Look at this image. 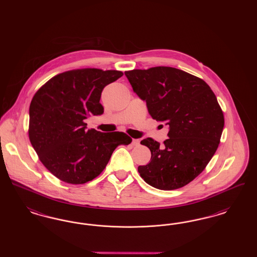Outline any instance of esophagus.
I'll use <instances>...</instances> for the list:
<instances>
[{"instance_id":"obj_1","label":"esophagus","mask_w":257,"mask_h":257,"mask_svg":"<svg viewBox=\"0 0 257 257\" xmlns=\"http://www.w3.org/2000/svg\"><path fill=\"white\" fill-rule=\"evenodd\" d=\"M132 146L139 147V146H140V141H139V140H133V141H132Z\"/></svg>"}]
</instances>
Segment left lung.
<instances>
[{
    "instance_id": "obj_1",
    "label": "left lung",
    "mask_w": 257,
    "mask_h": 257,
    "mask_svg": "<svg viewBox=\"0 0 257 257\" xmlns=\"http://www.w3.org/2000/svg\"><path fill=\"white\" fill-rule=\"evenodd\" d=\"M124 73L152 118L170 128L162 146L151 138L141 142L151 151V161L138 168L141 177L159 190L182 188L203 171L219 147L224 118L215 93L202 79L173 67Z\"/></svg>"
}]
</instances>
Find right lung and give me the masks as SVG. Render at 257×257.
Wrapping results in <instances>:
<instances>
[{
	"label": "right lung",
	"instance_id": "1",
	"mask_svg": "<svg viewBox=\"0 0 257 257\" xmlns=\"http://www.w3.org/2000/svg\"><path fill=\"white\" fill-rule=\"evenodd\" d=\"M121 71L83 68L58 74L41 86L30 105L29 138L48 171L65 183L85 184L104 171L113 150L131 144L123 132L86 130L87 116L100 115L103 88Z\"/></svg>",
	"mask_w": 257,
	"mask_h": 257
}]
</instances>
